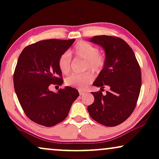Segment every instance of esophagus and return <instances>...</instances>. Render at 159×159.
<instances>
[{
    "label": "esophagus",
    "mask_w": 159,
    "mask_h": 159,
    "mask_svg": "<svg viewBox=\"0 0 159 159\" xmlns=\"http://www.w3.org/2000/svg\"><path fill=\"white\" fill-rule=\"evenodd\" d=\"M85 93V92L84 91H82V90H80L79 91V94L81 95H84Z\"/></svg>",
    "instance_id": "34e87169"
}]
</instances>
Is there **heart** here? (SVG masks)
<instances>
[{
    "instance_id": "1",
    "label": "heart",
    "mask_w": 159,
    "mask_h": 159,
    "mask_svg": "<svg viewBox=\"0 0 159 159\" xmlns=\"http://www.w3.org/2000/svg\"><path fill=\"white\" fill-rule=\"evenodd\" d=\"M72 52L76 58L86 61L85 70H90L95 72H100L106 64V58L104 54L99 53L98 47L86 41H79L75 45ZM71 55L68 52L61 55L58 60L60 70L64 75H68L71 70ZM94 75L91 72L82 74H73L65 80V84L69 87L84 89L93 80Z\"/></svg>"
}]
</instances>
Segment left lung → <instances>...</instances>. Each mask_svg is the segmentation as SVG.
Segmentation results:
<instances>
[{
	"mask_svg": "<svg viewBox=\"0 0 159 159\" xmlns=\"http://www.w3.org/2000/svg\"><path fill=\"white\" fill-rule=\"evenodd\" d=\"M89 41L103 47L106 64L93 83L101 91L92 93L94 102L87 107L89 116L98 123L115 127L130 116L136 106L141 87V68L127 43L115 36H93ZM105 85L111 89L104 96Z\"/></svg>",
	"mask_w": 159,
	"mask_h": 159,
	"instance_id": "1",
	"label": "left lung"
}]
</instances>
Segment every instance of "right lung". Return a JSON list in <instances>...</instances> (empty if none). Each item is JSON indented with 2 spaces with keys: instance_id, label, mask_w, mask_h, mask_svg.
<instances>
[{
  "instance_id": "1",
  "label": "right lung",
  "mask_w": 159,
  "mask_h": 159,
  "mask_svg": "<svg viewBox=\"0 0 159 159\" xmlns=\"http://www.w3.org/2000/svg\"><path fill=\"white\" fill-rule=\"evenodd\" d=\"M75 41H40L25 47L19 55L13 75L15 91L24 113L36 124L52 127L63 121L79 96L70 87L58 93L49 90L51 85L64 83L58 60Z\"/></svg>"
}]
</instances>
